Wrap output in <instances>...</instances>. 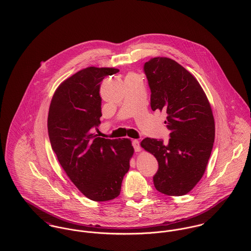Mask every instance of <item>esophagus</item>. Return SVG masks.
Returning <instances> with one entry per match:
<instances>
[{
	"label": "esophagus",
	"instance_id": "esophagus-1",
	"mask_svg": "<svg viewBox=\"0 0 251 251\" xmlns=\"http://www.w3.org/2000/svg\"><path fill=\"white\" fill-rule=\"evenodd\" d=\"M131 144H132V147H133V149H134V151H139L141 150L140 143H139V141H138V140L134 139V140H132V141H131Z\"/></svg>",
	"mask_w": 251,
	"mask_h": 251
}]
</instances>
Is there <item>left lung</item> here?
Wrapping results in <instances>:
<instances>
[{"label":"left lung","instance_id":"1","mask_svg":"<svg viewBox=\"0 0 251 251\" xmlns=\"http://www.w3.org/2000/svg\"><path fill=\"white\" fill-rule=\"evenodd\" d=\"M152 111L167 113L170 139L145 138L141 146L158 162L156 190L170 196L189 192L206 170L215 142V120L209 100L195 77L169 58L144 65Z\"/></svg>","mask_w":251,"mask_h":251}]
</instances>
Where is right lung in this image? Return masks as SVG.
Instances as JSON below:
<instances>
[{
    "instance_id": "obj_1",
    "label": "right lung",
    "mask_w": 251,
    "mask_h": 251,
    "mask_svg": "<svg viewBox=\"0 0 251 251\" xmlns=\"http://www.w3.org/2000/svg\"><path fill=\"white\" fill-rule=\"evenodd\" d=\"M120 71L90 67L64 81L49 107L47 127L52 150L76 187L98 202L120 195L133 147L128 139L99 137L100 82Z\"/></svg>"
}]
</instances>
